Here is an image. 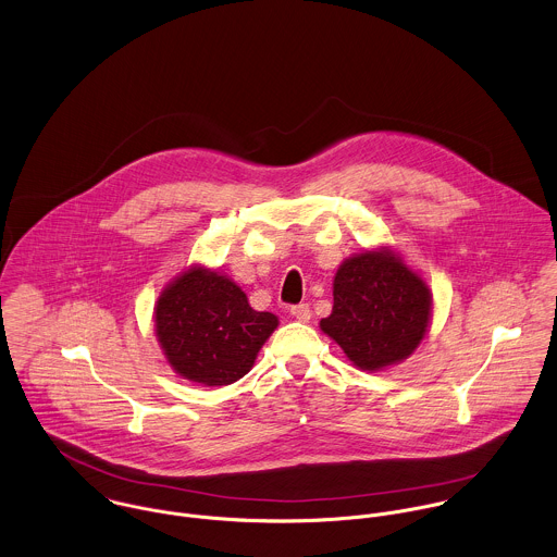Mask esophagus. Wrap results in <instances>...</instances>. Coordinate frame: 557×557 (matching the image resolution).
Here are the masks:
<instances>
[{"mask_svg": "<svg viewBox=\"0 0 557 557\" xmlns=\"http://www.w3.org/2000/svg\"><path fill=\"white\" fill-rule=\"evenodd\" d=\"M290 314H293L297 321H301V323H308V321H310V317H312V312H310V306H308V304L293 306V308H290Z\"/></svg>", "mask_w": 557, "mask_h": 557, "instance_id": "obj_1", "label": "esophagus"}]
</instances>
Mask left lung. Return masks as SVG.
Wrapping results in <instances>:
<instances>
[{
  "instance_id": "1",
  "label": "left lung",
  "mask_w": 557,
  "mask_h": 557,
  "mask_svg": "<svg viewBox=\"0 0 557 557\" xmlns=\"http://www.w3.org/2000/svg\"><path fill=\"white\" fill-rule=\"evenodd\" d=\"M433 293L387 247L346 258L334 277V310L321 330L361 370H383L407 359L424 339Z\"/></svg>"
}]
</instances>
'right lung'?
<instances>
[{"label":"right lung","instance_id":"add662e5","mask_svg":"<svg viewBox=\"0 0 557 557\" xmlns=\"http://www.w3.org/2000/svg\"><path fill=\"white\" fill-rule=\"evenodd\" d=\"M275 330V314L256 312L230 277L200 264L170 282L154 306V332L168 363L209 387L245 376Z\"/></svg>","mask_w":557,"mask_h":557}]
</instances>
